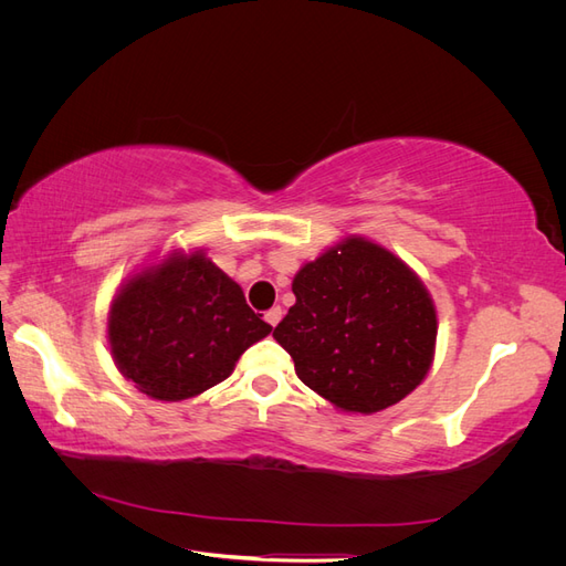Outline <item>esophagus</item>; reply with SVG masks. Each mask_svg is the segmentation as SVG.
I'll list each match as a JSON object with an SVG mask.
<instances>
[{
    "label": "esophagus",
    "mask_w": 566,
    "mask_h": 566,
    "mask_svg": "<svg viewBox=\"0 0 566 566\" xmlns=\"http://www.w3.org/2000/svg\"><path fill=\"white\" fill-rule=\"evenodd\" d=\"M264 318H266L269 325H273V328H276L279 321L283 318V310H281V306H273V310H269V312L264 314Z\"/></svg>",
    "instance_id": "1"
}]
</instances>
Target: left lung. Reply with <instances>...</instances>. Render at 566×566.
<instances>
[{"instance_id":"1","label":"left lung","mask_w":566,"mask_h":566,"mask_svg":"<svg viewBox=\"0 0 566 566\" xmlns=\"http://www.w3.org/2000/svg\"><path fill=\"white\" fill-rule=\"evenodd\" d=\"M295 304L273 337L297 378L342 413L399 403L432 368L437 306L399 254L342 235L293 279Z\"/></svg>"}]
</instances>
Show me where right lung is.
Masks as SVG:
<instances>
[{
	"label": "right lung",
	"instance_id": "right-lung-1",
	"mask_svg": "<svg viewBox=\"0 0 566 566\" xmlns=\"http://www.w3.org/2000/svg\"><path fill=\"white\" fill-rule=\"evenodd\" d=\"M273 328L205 250L172 245L119 283L106 339L115 368L156 401H186L227 380Z\"/></svg>",
	"mask_w": 566,
	"mask_h": 566
}]
</instances>
